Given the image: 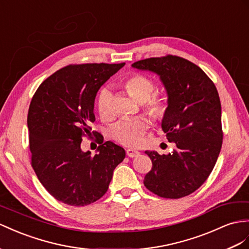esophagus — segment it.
I'll list each match as a JSON object with an SVG mask.
<instances>
[{
	"mask_svg": "<svg viewBox=\"0 0 249 249\" xmlns=\"http://www.w3.org/2000/svg\"><path fill=\"white\" fill-rule=\"evenodd\" d=\"M126 155L128 156L129 158H136V157H138L140 155V152L135 150V149L129 148V149H126Z\"/></svg>",
	"mask_w": 249,
	"mask_h": 249,
	"instance_id": "1",
	"label": "esophagus"
}]
</instances>
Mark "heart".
I'll return each mask as SVG.
<instances>
[{
	"instance_id": "1",
	"label": "heart",
	"mask_w": 249,
	"mask_h": 249,
	"mask_svg": "<svg viewBox=\"0 0 249 249\" xmlns=\"http://www.w3.org/2000/svg\"><path fill=\"white\" fill-rule=\"evenodd\" d=\"M123 86L140 103L144 110L154 119H162L167 111V101L162 95L155 94L157 86L148 76L133 73L123 81ZM98 111L103 120H109L113 116L112 92L109 88H103L97 101ZM149 127L148 121L144 118L122 119L110 129L111 137L128 147H136L143 141L144 133Z\"/></svg>"
}]
</instances>
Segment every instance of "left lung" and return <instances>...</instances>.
I'll list each match as a JSON object with an SVG mask.
<instances>
[{"label":"left lung","mask_w":249,"mask_h":249,"mask_svg":"<svg viewBox=\"0 0 249 249\" xmlns=\"http://www.w3.org/2000/svg\"><path fill=\"white\" fill-rule=\"evenodd\" d=\"M132 67L160 75L168 95L162 129L176 149L168 155L146 150L152 167L144 185L155 195L180 199L207 180L222 147L221 102L213 82L196 64L167 54L135 62Z\"/></svg>","instance_id":"8db88e82"}]
</instances>
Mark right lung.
<instances>
[{"label": "right lung", "instance_id": "right-lung-1", "mask_svg": "<svg viewBox=\"0 0 249 249\" xmlns=\"http://www.w3.org/2000/svg\"><path fill=\"white\" fill-rule=\"evenodd\" d=\"M125 65L73 64L44 81L30 102L27 125L31 166L54 199L85 206L103 196L125 150L91 131L94 99L100 87ZM97 135L98 154L80 149L83 136Z\"/></svg>", "mask_w": 249, "mask_h": 249}]
</instances>
